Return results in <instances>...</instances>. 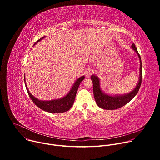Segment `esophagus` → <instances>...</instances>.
Instances as JSON below:
<instances>
[{"instance_id":"esophagus-1","label":"esophagus","mask_w":160,"mask_h":160,"mask_svg":"<svg viewBox=\"0 0 160 160\" xmlns=\"http://www.w3.org/2000/svg\"><path fill=\"white\" fill-rule=\"evenodd\" d=\"M92 73H93V70L91 69V68H88V69H87L85 72V76L86 77L89 78L91 75H92Z\"/></svg>"}]
</instances>
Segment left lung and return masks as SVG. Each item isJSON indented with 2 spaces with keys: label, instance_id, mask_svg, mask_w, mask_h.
Segmentation results:
<instances>
[{
  "label": "left lung",
  "instance_id": "8db88e82",
  "mask_svg": "<svg viewBox=\"0 0 160 160\" xmlns=\"http://www.w3.org/2000/svg\"><path fill=\"white\" fill-rule=\"evenodd\" d=\"M132 48L135 51V52L138 54L139 59H140V76L138 84L137 85L136 87L131 92L122 95V96H112L109 95H107L102 92L100 88V82L98 77L96 75L91 76V80L93 83V91H94V96L96 100V102L99 107L104 109H118L128 102H129L138 93L139 88L141 87L142 73V62L141 56L137 49L134 43L132 45Z\"/></svg>",
  "mask_w": 160,
  "mask_h": 160
}]
</instances>
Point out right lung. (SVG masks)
<instances>
[{
  "mask_svg": "<svg viewBox=\"0 0 160 160\" xmlns=\"http://www.w3.org/2000/svg\"><path fill=\"white\" fill-rule=\"evenodd\" d=\"M45 37H42L40 39H39L38 41L36 42V43L38 42L40 40L43 39ZM35 43L34 45H35ZM85 78L84 76H82L78 78L74 85H73L72 89L67 95H66L64 97L62 98L61 99H55V100H51V101H40L33 97L31 93L29 92V90L26 86L27 92L32 99V101L35 104L36 106H37L39 108L47 112H49L51 113H61L65 111H67L69 110L72 106L73 104V102L75 101V99L76 97L77 90L78 88V87L81 83V82ZM25 85V79H24Z\"/></svg>",
  "mask_w": 160,
  "mask_h": 160,
  "instance_id": "right-lung-1",
  "label": "right lung"
}]
</instances>
